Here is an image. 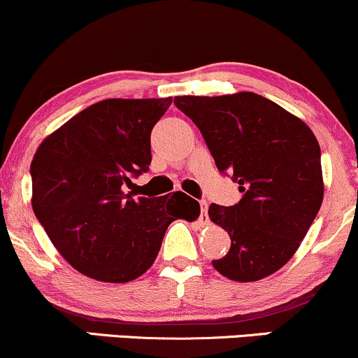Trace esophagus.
Segmentation results:
<instances>
[{
	"label": "esophagus",
	"instance_id": "obj_1",
	"mask_svg": "<svg viewBox=\"0 0 358 358\" xmlns=\"http://www.w3.org/2000/svg\"><path fill=\"white\" fill-rule=\"evenodd\" d=\"M200 210H202V215H200V219L202 222H208V202L207 200H200Z\"/></svg>",
	"mask_w": 358,
	"mask_h": 358
}]
</instances>
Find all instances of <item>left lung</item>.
<instances>
[{"instance_id": "1", "label": "left lung", "mask_w": 358, "mask_h": 358, "mask_svg": "<svg viewBox=\"0 0 358 358\" xmlns=\"http://www.w3.org/2000/svg\"><path fill=\"white\" fill-rule=\"evenodd\" d=\"M175 106L199 127L213 162L239 183L231 207L208 217L231 236L213 268L232 281H257L286 264L305 239L323 200L322 151L301 119L254 92L178 96Z\"/></svg>"}]
</instances>
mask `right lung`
<instances>
[{
    "mask_svg": "<svg viewBox=\"0 0 358 358\" xmlns=\"http://www.w3.org/2000/svg\"><path fill=\"white\" fill-rule=\"evenodd\" d=\"M166 99H106L80 110L40 145L30 166L31 207L52 244L85 276L127 282L158 256L168 225L195 220L196 200L138 196L133 178L151 163V131Z\"/></svg>",
    "mask_w": 358,
    "mask_h": 358,
    "instance_id": "1",
    "label": "right lung"
}]
</instances>
